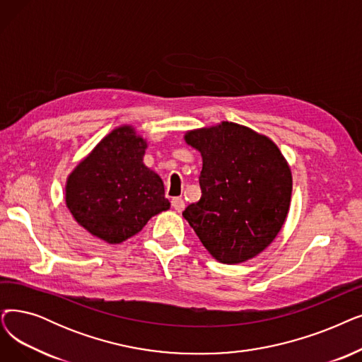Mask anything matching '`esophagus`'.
<instances>
[{"label": "esophagus", "mask_w": 362, "mask_h": 362, "mask_svg": "<svg viewBox=\"0 0 362 362\" xmlns=\"http://www.w3.org/2000/svg\"><path fill=\"white\" fill-rule=\"evenodd\" d=\"M171 207L175 209L177 213L185 210V201L182 198H173L171 199Z\"/></svg>", "instance_id": "esophagus-1"}]
</instances>
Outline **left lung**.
Returning <instances> with one entry per match:
<instances>
[{
  "label": "left lung",
  "mask_w": 362,
  "mask_h": 362,
  "mask_svg": "<svg viewBox=\"0 0 362 362\" xmlns=\"http://www.w3.org/2000/svg\"><path fill=\"white\" fill-rule=\"evenodd\" d=\"M202 158L201 198L183 211L202 245L220 263L238 264L269 247L284 225L293 177L272 140L222 121L185 133Z\"/></svg>",
  "instance_id": "left-lung-1"
}]
</instances>
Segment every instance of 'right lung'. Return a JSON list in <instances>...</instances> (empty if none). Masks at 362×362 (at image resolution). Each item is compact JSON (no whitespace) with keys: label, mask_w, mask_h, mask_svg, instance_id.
Wrapping results in <instances>:
<instances>
[{"label":"right lung","mask_w":362,"mask_h":362,"mask_svg":"<svg viewBox=\"0 0 362 362\" xmlns=\"http://www.w3.org/2000/svg\"><path fill=\"white\" fill-rule=\"evenodd\" d=\"M146 139L124 124L107 133L66 177L65 202L94 238L121 244L170 209L161 177L144 163Z\"/></svg>","instance_id":"right-lung-1"}]
</instances>
